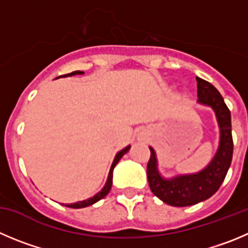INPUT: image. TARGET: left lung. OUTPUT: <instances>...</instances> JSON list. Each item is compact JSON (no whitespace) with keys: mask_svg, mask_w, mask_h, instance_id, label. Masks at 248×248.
I'll list each match as a JSON object with an SVG mask.
<instances>
[{"mask_svg":"<svg viewBox=\"0 0 248 248\" xmlns=\"http://www.w3.org/2000/svg\"><path fill=\"white\" fill-rule=\"evenodd\" d=\"M196 79L198 101L215 111L220 127V144L214 159L204 170L171 180H165L159 175L155 153L153 148H149L150 158L147 165L149 187L156 197L172 207H188L212 197L223 184L232 160L233 142L230 110L214 85L202 78L197 77Z\"/></svg>","mask_w":248,"mask_h":248,"instance_id":"obj_1","label":"left lung"}]
</instances>
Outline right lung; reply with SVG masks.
Wrapping results in <instances>:
<instances>
[{"instance_id":"right-lung-1","label":"right lung","mask_w":248,"mask_h":248,"mask_svg":"<svg viewBox=\"0 0 248 248\" xmlns=\"http://www.w3.org/2000/svg\"><path fill=\"white\" fill-rule=\"evenodd\" d=\"M84 72L82 71H75L72 72V73H68V75H63V76H60V77H67V76H75V75H83ZM129 150V145L128 147L124 148L122 150H120L119 153L116 154V156H115V160H113L112 165H111V169H110V172H108V181H106V185L104 186V188L101 189L99 193H96L94 197L89 198V200L87 201H82V202H77V203H73V204H67V207L69 208H84V207H88V205H92L94 204L95 202H98V201H100L101 198H104L106 196V194L110 192L111 189V186H112V171H113V168L116 166V164L119 163L120 159L124 156V154H126L127 152Z\"/></svg>"}]
</instances>
